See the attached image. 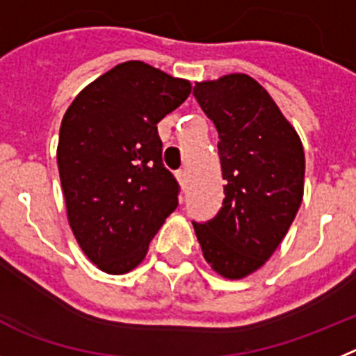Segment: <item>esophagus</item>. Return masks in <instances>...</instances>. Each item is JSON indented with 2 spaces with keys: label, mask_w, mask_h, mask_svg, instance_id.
I'll use <instances>...</instances> for the list:
<instances>
[{
  "label": "esophagus",
  "mask_w": 356,
  "mask_h": 356,
  "mask_svg": "<svg viewBox=\"0 0 356 356\" xmlns=\"http://www.w3.org/2000/svg\"><path fill=\"white\" fill-rule=\"evenodd\" d=\"M177 179H179V182H181L182 186H186V184H188V170H179Z\"/></svg>",
  "instance_id": "obj_1"
}]
</instances>
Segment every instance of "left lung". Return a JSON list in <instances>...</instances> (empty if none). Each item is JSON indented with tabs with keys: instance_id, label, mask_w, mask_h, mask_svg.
<instances>
[{
	"instance_id": "obj_1",
	"label": "left lung",
	"mask_w": 356,
	"mask_h": 356,
	"mask_svg": "<svg viewBox=\"0 0 356 356\" xmlns=\"http://www.w3.org/2000/svg\"><path fill=\"white\" fill-rule=\"evenodd\" d=\"M197 102L218 132L224 202L197 224L209 267L242 280L264 267L289 233L305 191V150L264 86L245 73L195 82Z\"/></svg>"
}]
</instances>
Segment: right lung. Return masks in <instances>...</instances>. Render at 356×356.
Masks as SVG:
<instances>
[{
    "label": "right lung",
    "mask_w": 356,
    "mask_h": 356,
    "mask_svg": "<svg viewBox=\"0 0 356 356\" xmlns=\"http://www.w3.org/2000/svg\"><path fill=\"white\" fill-rule=\"evenodd\" d=\"M190 92V80L129 60L86 86L64 114L57 165L67 222L82 252L107 274L138 267L177 208L157 123Z\"/></svg>",
    "instance_id": "right-lung-1"
}]
</instances>
